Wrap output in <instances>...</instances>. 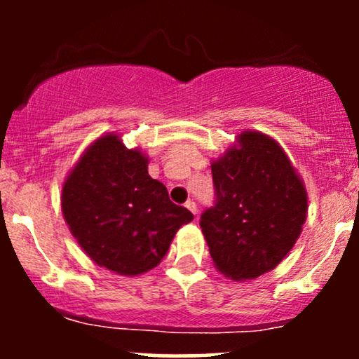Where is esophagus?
Here are the masks:
<instances>
[{
  "label": "esophagus",
  "instance_id": "1",
  "mask_svg": "<svg viewBox=\"0 0 359 359\" xmlns=\"http://www.w3.org/2000/svg\"><path fill=\"white\" fill-rule=\"evenodd\" d=\"M185 208H187L192 214H197V211H199V209H197V204L194 203V201H187V203H185Z\"/></svg>",
  "mask_w": 359,
  "mask_h": 359
}]
</instances>
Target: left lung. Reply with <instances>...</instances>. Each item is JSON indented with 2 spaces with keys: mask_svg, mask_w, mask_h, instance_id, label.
<instances>
[{
  "mask_svg": "<svg viewBox=\"0 0 359 359\" xmlns=\"http://www.w3.org/2000/svg\"><path fill=\"white\" fill-rule=\"evenodd\" d=\"M216 204L201 216L212 263L245 282L273 270L307 219V191L277 140L245 130L211 162Z\"/></svg>",
  "mask_w": 359,
  "mask_h": 359,
  "instance_id": "1",
  "label": "left lung"
}]
</instances>
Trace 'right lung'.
<instances>
[{"mask_svg":"<svg viewBox=\"0 0 359 359\" xmlns=\"http://www.w3.org/2000/svg\"><path fill=\"white\" fill-rule=\"evenodd\" d=\"M62 214L96 265L125 277L155 269L192 212L148 175V155L118 133L94 140L62 184Z\"/></svg>","mask_w":359,"mask_h":359,"instance_id":"1","label":"right lung"}]
</instances>
